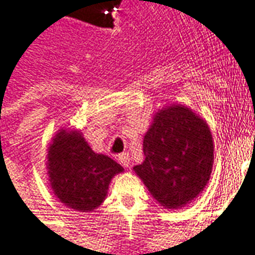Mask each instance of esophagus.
Segmentation results:
<instances>
[{
    "label": "esophagus",
    "instance_id": "obj_1",
    "mask_svg": "<svg viewBox=\"0 0 255 255\" xmlns=\"http://www.w3.org/2000/svg\"><path fill=\"white\" fill-rule=\"evenodd\" d=\"M118 160H120V163H121V164H122V166L128 168V167L130 166V160H131V159H130L129 153H126V152H125V153H122V155H120V157H118Z\"/></svg>",
    "mask_w": 255,
    "mask_h": 255
}]
</instances>
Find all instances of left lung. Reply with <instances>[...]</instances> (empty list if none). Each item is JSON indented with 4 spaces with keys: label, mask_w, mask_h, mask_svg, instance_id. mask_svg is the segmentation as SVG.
<instances>
[{
    "label": "left lung",
    "mask_w": 255,
    "mask_h": 255,
    "mask_svg": "<svg viewBox=\"0 0 255 255\" xmlns=\"http://www.w3.org/2000/svg\"><path fill=\"white\" fill-rule=\"evenodd\" d=\"M142 150L145 160L133 170L166 209L187 205L209 182L215 150L211 129L187 106L172 103L157 110Z\"/></svg>",
    "instance_id": "left-lung-1"
}]
</instances>
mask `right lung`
<instances>
[{"mask_svg":"<svg viewBox=\"0 0 255 255\" xmlns=\"http://www.w3.org/2000/svg\"><path fill=\"white\" fill-rule=\"evenodd\" d=\"M46 157L54 196L65 206L79 212H94L99 208L106 200L111 179L124 172L111 157L94 152L77 129H59Z\"/></svg>","mask_w":255,"mask_h":255,"instance_id":"add662e5","label":"right lung"}]
</instances>
